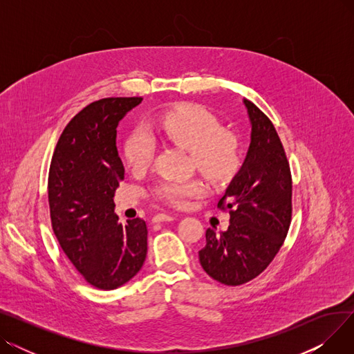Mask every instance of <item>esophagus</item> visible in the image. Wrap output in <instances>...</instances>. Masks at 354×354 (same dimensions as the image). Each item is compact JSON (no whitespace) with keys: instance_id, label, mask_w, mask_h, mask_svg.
<instances>
[{"instance_id":"esophagus-1","label":"esophagus","mask_w":354,"mask_h":354,"mask_svg":"<svg viewBox=\"0 0 354 354\" xmlns=\"http://www.w3.org/2000/svg\"><path fill=\"white\" fill-rule=\"evenodd\" d=\"M175 218L172 216V215H166V214H158V215H155L153 216V222L155 224H159V222H171V221H174Z\"/></svg>"}]
</instances>
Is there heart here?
<instances>
[{"mask_svg": "<svg viewBox=\"0 0 354 354\" xmlns=\"http://www.w3.org/2000/svg\"><path fill=\"white\" fill-rule=\"evenodd\" d=\"M163 136L191 152L195 166L214 182H228L239 171L243 162L239 139L227 130L209 110L194 103H182L167 110L159 119ZM156 142L151 130L138 126L123 146L126 165L133 171L146 169L152 162ZM153 196L171 207H183L191 198L205 194L199 179H165L158 182Z\"/></svg>", "mask_w": 354, "mask_h": 354, "instance_id": "obj_1", "label": "heart"}]
</instances>
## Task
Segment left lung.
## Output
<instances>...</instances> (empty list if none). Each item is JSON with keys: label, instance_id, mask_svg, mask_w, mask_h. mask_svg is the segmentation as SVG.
I'll list each match as a JSON object with an SVG mask.
<instances>
[{"label": "left lung", "instance_id": "left-lung-1", "mask_svg": "<svg viewBox=\"0 0 354 354\" xmlns=\"http://www.w3.org/2000/svg\"><path fill=\"white\" fill-rule=\"evenodd\" d=\"M251 123L245 160L234 176L221 209L230 211L224 232L207 230L199 263L214 280L241 286L261 274L280 251L291 222L292 183L283 143L271 120L244 99Z\"/></svg>", "mask_w": 354, "mask_h": 354}]
</instances>
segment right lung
<instances>
[{
	"label": "right lung",
	"mask_w": 354,
	"mask_h": 354,
	"mask_svg": "<svg viewBox=\"0 0 354 354\" xmlns=\"http://www.w3.org/2000/svg\"><path fill=\"white\" fill-rule=\"evenodd\" d=\"M142 97H107L74 116L55 146L48 172L53 231L64 254L93 287L115 290L142 268L147 228L140 218L120 224L115 191L124 178L118 124Z\"/></svg>",
	"instance_id": "add662e5"
}]
</instances>
